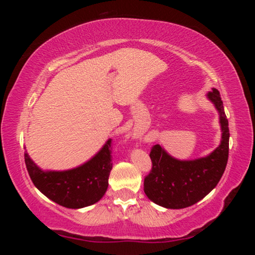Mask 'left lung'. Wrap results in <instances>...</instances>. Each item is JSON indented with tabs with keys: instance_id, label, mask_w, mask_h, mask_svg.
Instances as JSON below:
<instances>
[{
	"instance_id": "obj_1",
	"label": "left lung",
	"mask_w": 255,
	"mask_h": 255,
	"mask_svg": "<svg viewBox=\"0 0 255 255\" xmlns=\"http://www.w3.org/2000/svg\"><path fill=\"white\" fill-rule=\"evenodd\" d=\"M207 99L219 115L222 140L218 147L204 157L178 159L156 144L150 150L153 167L144 180V192L150 201L169 209L187 208L200 201L223 176L228 159L230 129L223 101L217 89L207 93Z\"/></svg>"
}]
</instances>
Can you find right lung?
<instances>
[{"label":"right lung","instance_id":"obj_1","mask_svg":"<svg viewBox=\"0 0 255 255\" xmlns=\"http://www.w3.org/2000/svg\"><path fill=\"white\" fill-rule=\"evenodd\" d=\"M111 139L89 161L74 169L64 171L41 170L25 150L24 161L30 179L48 199L71 209L96 204L105 196L112 169Z\"/></svg>","mask_w":255,"mask_h":255}]
</instances>
